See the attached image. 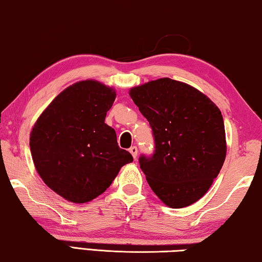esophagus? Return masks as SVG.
I'll return each instance as SVG.
<instances>
[{
	"instance_id": "1",
	"label": "esophagus",
	"mask_w": 262,
	"mask_h": 262,
	"mask_svg": "<svg viewBox=\"0 0 262 262\" xmlns=\"http://www.w3.org/2000/svg\"><path fill=\"white\" fill-rule=\"evenodd\" d=\"M129 152L132 154V156L134 158L137 157V148L135 147V145H133V147L129 149Z\"/></svg>"
}]
</instances>
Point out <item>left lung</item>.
<instances>
[{
    "label": "left lung",
    "mask_w": 262,
    "mask_h": 262,
    "mask_svg": "<svg viewBox=\"0 0 262 262\" xmlns=\"http://www.w3.org/2000/svg\"><path fill=\"white\" fill-rule=\"evenodd\" d=\"M129 96L152 128L155 152L139 162L154 193L174 209L200 200L227 156L220 108L198 89L167 77L132 88Z\"/></svg>",
    "instance_id": "obj_1"
}]
</instances>
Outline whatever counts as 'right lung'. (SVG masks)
I'll use <instances>...</instances> for the list:
<instances>
[{
    "label": "right lung",
    "mask_w": 262,
    "mask_h": 262,
    "mask_svg": "<svg viewBox=\"0 0 262 262\" xmlns=\"http://www.w3.org/2000/svg\"><path fill=\"white\" fill-rule=\"evenodd\" d=\"M115 90L95 79L60 92L35 121L30 149L38 174L66 200L85 203L110 187L120 168L133 162L105 123Z\"/></svg>",
    "instance_id": "add662e5"
}]
</instances>
